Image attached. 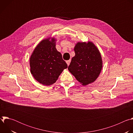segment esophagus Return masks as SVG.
Wrapping results in <instances>:
<instances>
[{"mask_svg": "<svg viewBox=\"0 0 133 133\" xmlns=\"http://www.w3.org/2000/svg\"><path fill=\"white\" fill-rule=\"evenodd\" d=\"M70 62H71V60H70V59H69V60H68V61H66V62L67 64L68 65V66H69V65L70 64Z\"/></svg>", "mask_w": 133, "mask_h": 133, "instance_id": "1", "label": "esophagus"}]
</instances>
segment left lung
<instances>
[{
    "mask_svg": "<svg viewBox=\"0 0 133 133\" xmlns=\"http://www.w3.org/2000/svg\"><path fill=\"white\" fill-rule=\"evenodd\" d=\"M74 50L75 55L71 59L68 70L83 86L93 83L103 67L99 50L91 42H78Z\"/></svg>",
    "mask_w": 133,
    "mask_h": 133,
    "instance_id": "obj_1",
    "label": "left lung"
}]
</instances>
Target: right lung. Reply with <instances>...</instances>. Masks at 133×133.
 Listing matches in <instances>:
<instances>
[{
    "label": "right lung",
    "mask_w": 133,
    "mask_h": 133,
    "mask_svg": "<svg viewBox=\"0 0 133 133\" xmlns=\"http://www.w3.org/2000/svg\"><path fill=\"white\" fill-rule=\"evenodd\" d=\"M56 41L54 37L42 40L30 57L31 74L37 82L46 86L54 84L68 67L61 53L56 48Z\"/></svg>",
    "instance_id": "obj_1"
}]
</instances>
